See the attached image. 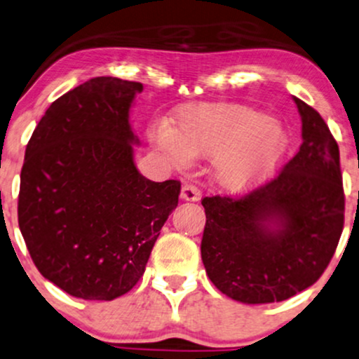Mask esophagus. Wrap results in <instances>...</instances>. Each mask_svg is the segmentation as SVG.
Here are the masks:
<instances>
[{"instance_id": "esophagus-1", "label": "esophagus", "mask_w": 359, "mask_h": 359, "mask_svg": "<svg viewBox=\"0 0 359 359\" xmlns=\"http://www.w3.org/2000/svg\"><path fill=\"white\" fill-rule=\"evenodd\" d=\"M180 197H182L184 201L197 202V201H201L202 192H201V189L195 187L194 184H184L182 185V192H180Z\"/></svg>"}]
</instances>
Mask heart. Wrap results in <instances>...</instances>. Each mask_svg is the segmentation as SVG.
<instances>
[{
    "label": "heart",
    "instance_id": "obj_1",
    "mask_svg": "<svg viewBox=\"0 0 359 359\" xmlns=\"http://www.w3.org/2000/svg\"><path fill=\"white\" fill-rule=\"evenodd\" d=\"M154 142L177 164L215 157L217 184L230 192L248 189L278 165L287 133L275 117L235 102H207L179 112L172 129L158 127Z\"/></svg>",
    "mask_w": 359,
    "mask_h": 359
}]
</instances>
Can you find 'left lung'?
I'll return each mask as SVG.
<instances>
[{
  "label": "left lung",
  "instance_id": "left-lung-1",
  "mask_svg": "<svg viewBox=\"0 0 359 359\" xmlns=\"http://www.w3.org/2000/svg\"><path fill=\"white\" fill-rule=\"evenodd\" d=\"M293 101L303 142L278 175L240 197L202 198L208 278L226 297L250 305L283 302L311 287L343 232L338 144L315 109Z\"/></svg>",
  "mask_w": 359,
  "mask_h": 359
}]
</instances>
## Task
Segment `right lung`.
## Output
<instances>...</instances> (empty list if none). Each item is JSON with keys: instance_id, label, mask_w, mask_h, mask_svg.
I'll list each match as a JSON object with an SVG mask.
<instances>
[{"instance_id": "right-lung-1", "label": "right lung", "mask_w": 359, "mask_h": 359, "mask_svg": "<svg viewBox=\"0 0 359 359\" xmlns=\"http://www.w3.org/2000/svg\"><path fill=\"white\" fill-rule=\"evenodd\" d=\"M142 84L89 79L56 99L26 146L18 224L36 269L83 300H114L146 271L180 182L134 164L129 109Z\"/></svg>"}]
</instances>
